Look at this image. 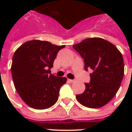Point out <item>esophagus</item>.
I'll return each instance as SVG.
<instances>
[{
	"instance_id": "esophagus-1",
	"label": "esophagus",
	"mask_w": 132,
	"mask_h": 132,
	"mask_svg": "<svg viewBox=\"0 0 132 132\" xmlns=\"http://www.w3.org/2000/svg\"><path fill=\"white\" fill-rule=\"evenodd\" d=\"M68 82H70V83H73L75 81V80H74V79H68Z\"/></svg>"
}]
</instances>
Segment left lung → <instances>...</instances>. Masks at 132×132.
<instances>
[{"label": "left lung", "instance_id": "obj_1", "mask_svg": "<svg viewBox=\"0 0 132 132\" xmlns=\"http://www.w3.org/2000/svg\"><path fill=\"white\" fill-rule=\"evenodd\" d=\"M84 59V69H91L90 83L76 98L84 106L98 108L116 95L124 75L122 54L113 44L100 38L85 39L72 46Z\"/></svg>", "mask_w": 132, "mask_h": 132}]
</instances>
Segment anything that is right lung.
Here are the masks:
<instances>
[{
    "mask_svg": "<svg viewBox=\"0 0 132 132\" xmlns=\"http://www.w3.org/2000/svg\"><path fill=\"white\" fill-rule=\"evenodd\" d=\"M64 47L34 40L22 44L13 54V84L24 102L32 108L44 110L57 102L60 88L67 79L51 74L50 69L59 51Z\"/></svg>",
    "mask_w": 132,
    "mask_h": 132,
    "instance_id": "add662e5",
    "label": "right lung"
}]
</instances>
